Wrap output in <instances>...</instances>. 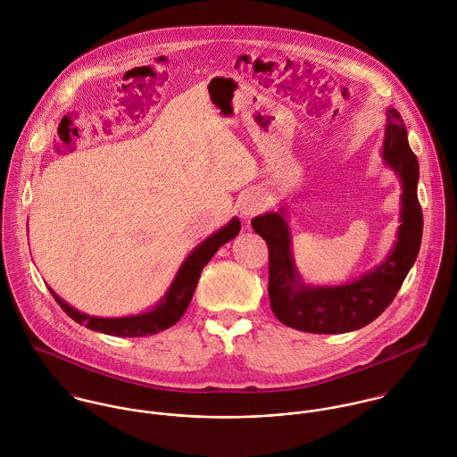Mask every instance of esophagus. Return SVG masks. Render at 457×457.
I'll return each instance as SVG.
<instances>
[{
	"mask_svg": "<svg viewBox=\"0 0 457 457\" xmlns=\"http://www.w3.org/2000/svg\"><path fill=\"white\" fill-rule=\"evenodd\" d=\"M240 215L249 219V217H254L256 213H260L263 210V203L262 199L256 195V194H247L242 201H240Z\"/></svg>",
	"mask_w": 457,
	"mask_h": 457,
	"instance_id": "34e87169",
	"label": "esophagus"
}]
</instances>
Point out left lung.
Wrapping results in <instances>:
<instances>
[{
  "label": "left lung",
  "mask_w": 457,
  "mask_h": 457,
  "mask_svg": "<svg viewBox=\"0 0 457 457\" xmlns=\"http://www.w3.org/2000/svg\"><path fill=\"white\" fill-rule=\"evenodd\" d=\"M383 158L403 183L401 226L392 253L374 270L340 287H308L292 254L285 210L253 219V229L269 245V299L279 322L288 328L337 335L365 328L395 299L422 242L424 217L417 195L419 160L408 144V131L395 108L386 110Z\"/></svg>",
  "instance_id": "1"
}]
</instances>
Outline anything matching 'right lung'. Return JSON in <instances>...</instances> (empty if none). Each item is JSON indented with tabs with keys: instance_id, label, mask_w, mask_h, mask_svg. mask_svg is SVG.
Here are the masks:
<instances>
[{
	"instance_id": "1",
	"label": "right lung",
	"mask_w": 457,
	"mask_h": 457,
	"mask_svg": "<svg viewBox=\"0 0 457 457\" xmlns=\"http://www.w3.org/2000/svg\"><path fill=\"white\" fill-rule=\"evenodd\" d=\"M240 231V220L235 217L231 219L224 228H220L217 233L208 237L204 242H201L181 263L174 281L170 283L167 294L160 303L140 315H131V317H119V319H103V317H92L85 315L72 306H69L65 301H62L51 288L49 292L53 294L54 301L60 304V308L78 324L99 331L110 337H147L154 335L158 331H163L170 326H174L183 313L187 312L192 295L195 292L197 281L201 278L203 267L213 258V254L229 240H233Z\"/></svg>"
}]
</instances>
